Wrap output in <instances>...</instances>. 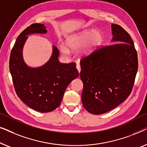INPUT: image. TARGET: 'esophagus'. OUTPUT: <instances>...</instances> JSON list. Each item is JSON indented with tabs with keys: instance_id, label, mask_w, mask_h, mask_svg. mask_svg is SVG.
Segmentation results:
<instances>
[{
	"instance_id": "esophagus-1",
	"label": "esophagus",
	"mask_w": 147,
	"mask_h": 147,
	"mask_svg": "<svg viewBox=\"0 0 147 147\" xmlns=\"http://www.w3.org/2000/svg\"><path fill=\"white\" fill-rule=\"evenodd\" d=\"M76 68H77L78 72L80 73V71H81V67H80V65L79 63L76 64Z\"/></svg>"
}]
</instances>
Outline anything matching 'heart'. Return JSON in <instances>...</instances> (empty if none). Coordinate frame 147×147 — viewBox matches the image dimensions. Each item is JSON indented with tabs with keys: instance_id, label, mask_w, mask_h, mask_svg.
Segmentation results:
<instances>
[{
	"instance_id": "1",
	"label": "heart",
	"mask_w": 147,
	"mask_h": 147,
	"mask_svg": "<svg viewBox=\"0 0 147 147\" xmlns=\"http://www.w3.org/2000/svg\"><path fill=\"white\" fill-rule=\"evenodd\" d=\"M103 40L104 36L101 31L94 29L85 30L68 36L65 40L66 46L61 44L59 49L63 54H68L69 49L75 51L82 47L80 51V55H88L102 45Z\"/></svg>"
}]
</instances>
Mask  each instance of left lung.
Segmentation results:
<instances>
[{
	"mask_svg": "<svg viewBox=\"0 0 147 147\" xmlns=\"http://www.w3.org/2000/svg\"><path fill=\"white\" fill-rule=\"evenodd\" d=\"M111 27L114 44L80 61L82 104L96 115L110 111L128 97L138 70L137 53L130 35L120 25L112 24Z\"/></svg>",
	"mask_w": 147,
	"mask_h": 147,
	"instance_id": "left-lung-1",
	"label": "left lung"
}]
</instances>
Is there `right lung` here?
Listing matches in <instances>:
<instances>
[{
    "label": "right lung",
    "mask_w": 147,
    "mask_h": 147,
    "mask_svg": "<svg viewBox=\"0 0 147 147\" xmlns=\"http://www.w3.org/2000/svg\"><path fill=\"white\" fill-rule=\"evenodd\" d=\"M47 33L44 24H32L17 37L12 49L9 69L18 97L32 109L49 112L61 104L66 88L79 76L75 63H61L59 50L53 45L51 57L37 67H29L23 59V49L28 35Z\"/></svg>",
    "instance_id": "right-lung-1"
}]
</instances>
